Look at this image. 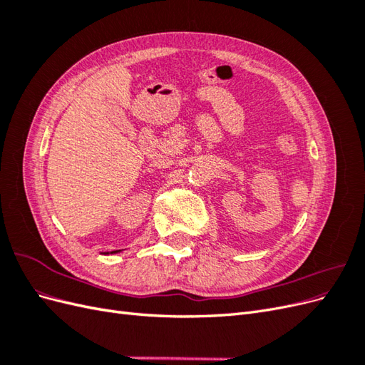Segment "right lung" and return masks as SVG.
<instances>
[{"mask_svg": "<svg viewBox=\"0 0 365 365\" xmlns=\"http://www.w3.org/2000/svg\"><path fill=\"white\" fill-rule=\"evenodd\" d=\"M121 250H117V251H111V254H115V252H120ZM102 254H109V252H102Z\"/></svg>", "mask_w": 365, "mask_h": 365, "instance_id": "add662e5", "label": "right lung"}]
</instances>
